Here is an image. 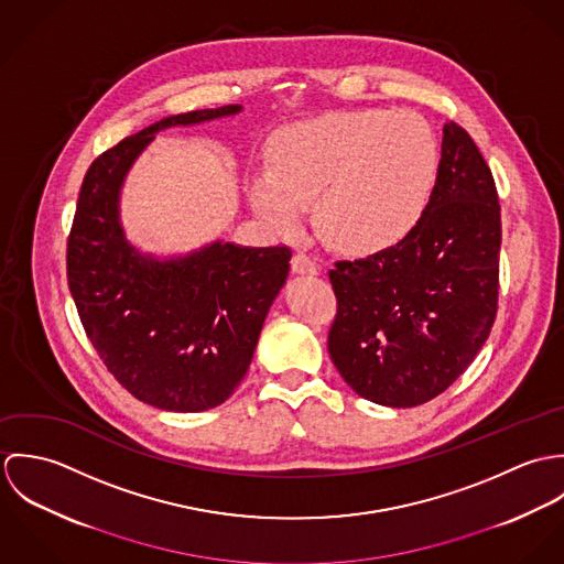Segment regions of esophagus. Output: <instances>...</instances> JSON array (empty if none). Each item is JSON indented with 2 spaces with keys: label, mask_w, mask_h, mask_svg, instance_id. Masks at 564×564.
I'll return each mask as SVG.
<instances>
[{
  "label": "esophagus",
  "mask_w": 564,
  "mask_h": 564,
  "mask_svg": "<svg viewBox=\"0 0 564 564\" xmlns=\"http://www.w3.org/2000/svg\"><path fill=\"white\" fill-rule=\"evenodd\" d=\"M291 269H293V273H297V275H317V264H315V260H313L311 256H306L304 251H297V253L293 256Z\"/></svg>",
  "instance_id": "obj_1"
}]
</instances>
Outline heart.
Segmentation results:
<instances>
[{"instance_id":"obj_1","label":"heart","mask_w":564,"mask_h":564,"mask_svg":"<svg viewBox=\"0 0 564 564\" xmlns=\"http://www.w3.org/2000/svg\"><path fill=\"white\" fill-rule=\"evenodd\" d=\"M438 173V143L416 115L382 108L300 121L273 143V169L249 177L253 210L291 230L313 202L323 241L371 253L403 241L421 221Z\"/></svg>"}]
</instances>
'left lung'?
<instances>
[{"mask_svg": "<svg viewBox=\"0 0 564 564\" xmlns=\"http://www.w3.org/2000/svg\"><path fill=\"white\" fill-rule=\"evenodd\" d=\"M499 247L492 173L474 139L447 121L434 191L414 230L329 271L338 313L327 349L351 391L389 408L441 395L490 334Z\"/></svg>", "mask_w": 564, "mask_h": 564, "instance_id": "obj_1", "label": "left lung"}]
</instances>
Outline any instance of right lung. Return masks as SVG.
<instances>
[{
	"instance_id": "obj_1",
	"label": "right lung",
	"mask_w": 564,
	"mask_h": 564,
	"mask_svg": "<svg viewBox=\"0 0 564 564\" xmlns=\"http://www.w3.org/2000/svg\"><path fill=\"white\" fill-rule=\"evenodd\" d=\"M242 112L241 104L171 115L88 166L67 242L82 325L108 371L137 400L202 412L241 384L262 323L289 275V247L206 242L159 256L128 239L121 191L156 134Z\"/></svg>"
}]
</instances>
